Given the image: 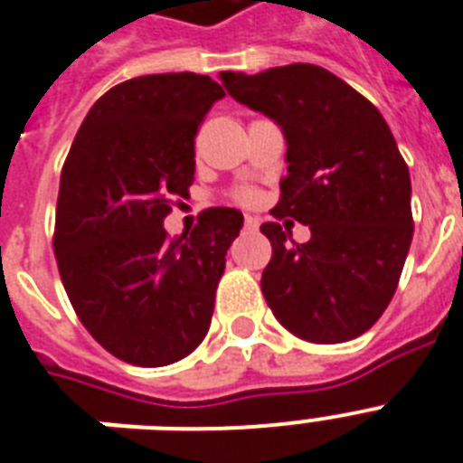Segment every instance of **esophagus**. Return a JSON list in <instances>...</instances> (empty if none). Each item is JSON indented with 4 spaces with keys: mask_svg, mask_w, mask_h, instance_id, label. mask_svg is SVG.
<instances>
[{
    "mask_svg": "<svg viewBox=\"0 0 463 463\" xmlns=\"http://www.w3.org/2000/svg\"><path fill=\"white\" fill-rule=\"evenodd\" d=\"M243 227H246V232H258V220H255V217H250V214H246Z\"/></svg>",
    "mask_w": 463,
    "mask_h": 463,
    "instance_id": "obj_1",
    "label": "esophagus"
}]
</instances>
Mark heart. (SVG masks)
<instances>
[{
    "mask_svg": "<svg viewBox=\"0 0 463 463\" xmlns=\"http://www.w3.org/2000/svg\"><path fill=\"white\" fill-rule=\"evenodd\" d=\"M236 198H239V201H241V203H250L255 198V194H253V191H249V188H246V191H239V194H236Z\"/></svg>",
    "mask_w": 463,
    "mask_h": 463,
    "instance_id": "obj_1",
    "label": "heart"
}]
</instances>
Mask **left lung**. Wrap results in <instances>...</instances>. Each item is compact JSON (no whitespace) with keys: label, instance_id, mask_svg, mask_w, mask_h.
Wrapping results in <instances>:
<instances>
[{"label":"left lung","instance_id":"8db88e82","mask_svg":"<svg viewBox=\"0 0 463 463\" xmlns=\"http://www.w3.org/2000/svg\"><path fill=\"white\" fill-rule=\"evenodd\" d=\"M236 102L279 124L287 176L277 220L310 227L287 241L279 222L260 289L275 317L306 342L339 344L378 323L397 291L413 239L411 179L378 107L323 66L289 64L246 76L224 71Z\"/></svg>","mask_w":463,"mask_h":463}]
</instances>
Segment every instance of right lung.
Here are the masks:
<instances>
[{"label": "right lung", "instance_id": "obj_1", "mask_svg": "<svg viewBox=\"0 0 463 463\" xmlns=\"http://www.w3.org/2000/svg\"><path fill=\"white\" fill-rule=\"evenodd\" d=\"M224 98L198 73L124 80L90 107L66 155L54 255L76 316L112 356L169 365L205 339L243 214L208 208L172 239L165 217L195 174V133Z\"/></svg>", "mask_w": 463, "mask_h": 463}]
</instances>
